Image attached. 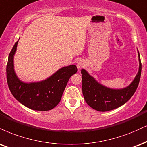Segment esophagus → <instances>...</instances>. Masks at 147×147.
I'll return each instance as SVG.
<instances>
[{"mask_svg":"<svg viewBox=\"0 0 147 147\" xmlns=\"http://www.w3.org/2000/svg\"><path fill=\"white\" fill-rule=\"evenodd\" d=\"M84 66H85V62L84 60H79L78 62H77V68L80 69Z\"/></svg>","mask_w":147,"mask_h":147,"instance_id":"34e87169","label":"esophagus"}]
</instances>
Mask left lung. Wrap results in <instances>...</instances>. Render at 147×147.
<instances>
[{"mask_svg":"<svg viewBox=\"0 0 147 147\" xmlns=\"http://www.w3.org/2000/svg\"><path fill=\"white\" fill-rule=\"evenodd\" d=\"M139 70L134 81L123 89H112L101 85L84 69L82 74V92L86 102L92 108L99 112H107L124 105L131 98L138 86L142 64L138 51Z\"/></svg>","mask_w":147,"mask_h":147,"instance_id":"8db88e82","label":"left lung"}]
</instances>
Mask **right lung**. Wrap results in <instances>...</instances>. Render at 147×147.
<instances>
[{"mask_svg": "<svg viewBox=\"0 0 147 147\" xmlns=\"http://www.w3.org/2000/svg\"><path fill=\"white\" fill-rule=\"evenodd\" d=\"M17 41L9 55L7 64V80L12 95L28 108L38 111L53 109L61 100L63 92L70 77L77 72L75 65L63 67L50 77L39 82L24 83L16 75L13 56Z\"/></svg>", "mask_w": 147, "mask_h": 147, "instance_id": "1", "label": "right lung"}]
</instances>
